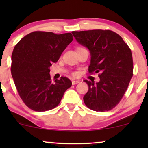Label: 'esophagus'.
<instances>
[{
    "label": "esophagus",
    "mask_w": 148,
    "mask_h": 148,
    "mask_svg": "<svg viewBox=\"0 0 148 148\" xmlns=\"http://www.w3.org/2000/svg\"><path fill=\"white\" fill-rule=\"evenodd\" d=\"M80 82L79 80H73L72 81V84L73 85H75V84H77L79 83Z\"/></svg>",
    "instance_id": "1"
}]
</instances>
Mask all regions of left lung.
I'll return each mask as SVG.
<instances>
[{"label": "left lung", "instance_id": "8db88e82", "mask_svg": "<svg viewBox=\"0 0 148 148\" xmlns=\"http://www.w3.org/2000/svg\"><path fill=\"white\" fill-rule=\"evenodd\" d=\"M77 42L90 53V73H99L100 81L84 80L89 90L84 96L91 110L104 112L114 108L124 96L133 77L132 54L119 34L110 30L72 32Z\"/></svg>", "mask_w": 148, "mask_h": 148}]
</instances>
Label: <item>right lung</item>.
Masks as SVG:
<instances>
[{
    "label": "right lung",
    "instance_id": "right-lung-1",
    "mask_svg": "<svg viewBox=\"0 0 148 148\" xmlns=\"http://www.w3.org/2000/svg\"><path fill=\"white\" fill-rule=\"evenodd\" d=\"M71 33L34 32L22 38L11 56V74L16 88L26 106L37 112L57 106L72 85L61 77L51 82L50 66L73 41Z\"/></svg>",
    "mask_w": 148,
    "mask_h": 148
}]
</instances>
